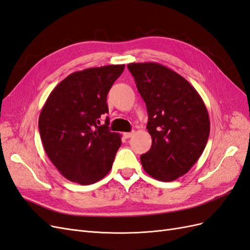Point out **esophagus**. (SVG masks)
Instances as JSON below:
<instances>
[{"instance_id": "34e87169", "label": "esophagus", "mask_w": 250, "mask_h": 250, "mask_svg": "<svg viewBox=\"0 0 250 250\" xmlns=\"http://www.w3.org/2000/svg\"><path fill=\"white\" fill-rule=\"evenodd\" d=\"M133 133H134L133 131H132V132H125V133H124V137H125V139H129V138L132 137Z\"/></svg>"}]
</instances>
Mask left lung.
<instances>
[{
    "label": "left lung",
    "mask_w": 250,
    "mask_h": 250,
    "mask_svg": "<svg viewBox=\"0 0 250 250\" xmlns=\"http://www.w3.org/2000/svg\"><path fill=\"white\" fill-rule=\"evenodd\" d=\"M148 111L152 145L141 155L151 177L173 181L201 156L209 135V117L202 98L183 76L156 62L127 65Z\"/></svg>",
    "instance_id": "1"
}]
</instances>
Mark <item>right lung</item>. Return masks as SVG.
I'll list each match as a JSON object with an SVG mask.
<instances>
[{
    "label": "right lung",
    "mask_w": 250,
    "mask_h": 250,
    "mask_svg": "<svg viewBox=\"0 0 250 250\" xmlns=\"http://www.w3.org/2000/svg\"><path fill=\"white\" fill-rule=\"evenodd\" d=\"M110 64L74 72L58 83L44 103L39 119L41 139L50 161L73 183L87 186L110 171L122 141L100 124L108 112L106 98L124 71Z\"/></svg>",
    "instance_id": "right-lung-1"
}]
</instances>
